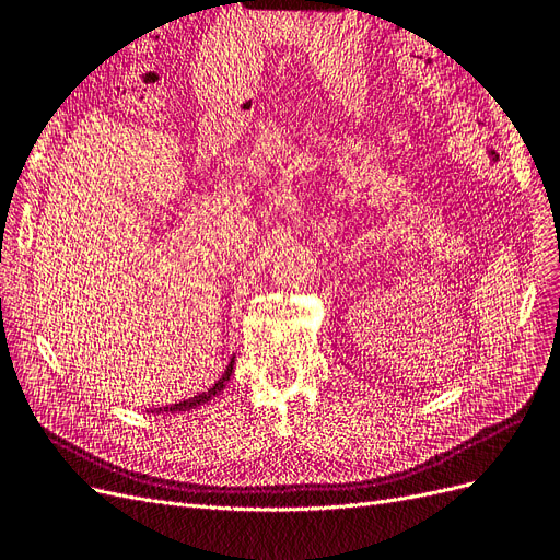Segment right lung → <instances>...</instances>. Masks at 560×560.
I'll use <instances>...</instances> for the list:
<instances>
[{
    "mask_svg": "<svg viewBox=\"0 0 560 560\" xmlns=\"http://www.w3.org/2000/svg\"><path fill=\"white\" fill-rule=\"evenodd\" d=\"M233 362H235V360L229 362V366H226V371H224V376L219 378L210 389H206V393H198L196 397H189V399L177 401V404L159 406V409H151V413H179V411H191V409H196V406L210 401L212 397H217V395L222 393V389L226 387V383H229V378H231V374H233Z\"/></svg>",
    "mask_w": 560,
    "mask_h": 560,
    "instance_id": "add662e5",
    "label": "right lung"
}]
</instances>
